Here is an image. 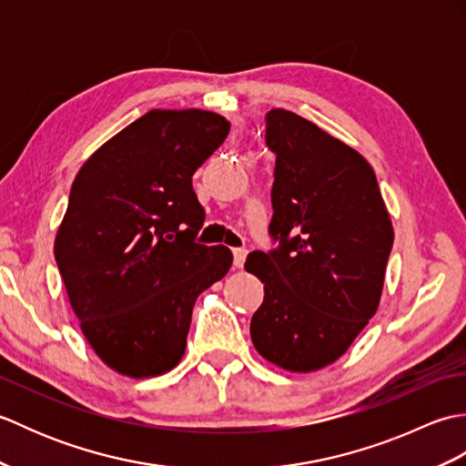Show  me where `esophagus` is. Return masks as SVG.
<instances>
[{
  "label": "esophagus",
  "instance_id": "esophagus-1",
  "mask_svg": "<svg viewBox=\"0 0 466 466\" xmlns=\"http://www.w3.org/2000/svg\"><path fill=\"white\" fill-rule=\"evenodd\" d=\"M232 254H234V266H236V268H242V264L246 260V254H248V250H246V248H234Z\"/></svg>",
  "mask_w": 466,
  "mask_h": 466
}]
</instances>
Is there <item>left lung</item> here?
<instances>
[{"label":"left lung","instance_id":"8db88e82","mask_svg":"<svg viewBox=\"0 0 466 466\" xmlns=\"http://www.w3.org/2000/svg\"><path fill=\"white\" fill-rule=\"evenodd\" d=\"M264 122L280 248L246 258L264 284L250 336L262 359L314 372L339 360L379 310L394 230L364 156L294 112L274 107Z\"/></svg>","mask_w":466,"mask_h":466}]
</instances>
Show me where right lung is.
Listing matches in <instances>:
<instances>
[{
    "instance_id": "add662e5",
    "label": "right lung",
    "mask_w": 466,
    "mask_h": 466,
    "mask_svg": "<svg viewBox=\"0 0 466 466\" xmlns=\"http://www.w3.org/2000/svg\"><path fill=\"white\" fill-rule=\"evenodd\" d=\"M230 122L206 110H152L87 157L69 192L54 254L87 344L130 379L182 360L196 299L232 266L226 246L194 238L204 208L192 176Z\"/></svg>"
}]
</instances>
